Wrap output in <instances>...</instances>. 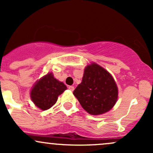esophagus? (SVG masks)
<instances>
[{"label": "esophagus", "instance_id": "esophagus-1", "mask_svg": "<svg viewBox=\"0 0 153 153\" xmlns=\"http://www.w3.org/2000/svg\"><path fill=\"white\" fill-rule=\"evenodd\" d=\"M68 88H69V90H71V91H74V86H72V85H69Z\"/></svg>", "mask_w": 153, "mask_h": 153}]
</instances>
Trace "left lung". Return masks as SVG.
Instances as JSON below:
<instances>
[{
  "label": "left lung",
  "instance_id": "8db88e82",
  "mask_svg": "<svg viewBox=\"0 0 153 153\" xmlns=\"http://www.w3.org/2000/svg\"><path fill=\"white\" fill-rule=\"evenodd\" d=\"M73 94L88 113L100 115L114 106L118 88L111 74L94 62L86 66L82 81Z\"/></svg>",
  "mask_w": 153,
  "mask_h": 153
}]
</instances>
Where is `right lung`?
I'll list each match as a JSON object with an SVG mask.
<instances>
[{"label":"right lung","mask_w":153,"mask_h":153,"mask_svg":"<svg viewBox=\"0 0 153 153\" xmlns=\"http://www.w3.org/2000/svg\"><path fill=\"white\" fill-rule=\"evenodd\" d=\"M67 89L65 85L58 81L51 73H48L37 81L30 96L34 105L42 111L49 109L56 102L58 96Z\"/></svg>","instance_id":"right-lung-1"}]
</instances>
